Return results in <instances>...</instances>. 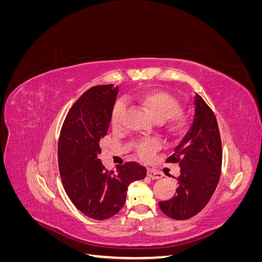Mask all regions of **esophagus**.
Wrapping results in <instances>:
<instances>
[{
    "label": "esophagus",
    "instance_id": "esophagus-1",
    "mask_svg": "<svg viewBox=\"0 0 262 262\" xmlns=\"http://www.w3.org/2000/svg\"><path fill=\"white\" fill-rule=\"evenodd\" d=\"M147 176H148L149 178H152V179H158V178H162V177H163L162 172L157 171V170H155V169H152V168H148V169H147Z\"/></svg>",
    "mask_w": 262,
    "mask_h": 262
}]
</instances>
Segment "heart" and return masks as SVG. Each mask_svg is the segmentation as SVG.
<instances>
[{"instance_id":"heart-1","label":"heart","mask_w":262,"mask_h":262,"mask_svg":"<svg viewBox=\"0 0 262 262\" xmlns=\"http://www.w3.org/2000/svg\"><path fill=\"white\" fill-rule=\"evenodd\" d=\"M131 99L143 108L157 123L165 122L170 133H178L186 125V117L180 113V101L171 94L153 90L133 95ZM124 104L121 100L115 102L110 116L113 126H117L120 121ZM160 147V143L154 140L140 142L137 150L142 158H149Z\"/></svg>"}]
</instances>
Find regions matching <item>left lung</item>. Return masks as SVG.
<instances>
[{
  "label": "left lung",
  "instance_id": "obj_1",
  "mask_svg": "<svg viewBox=\"0 0 262 262\" xmlns=\"http://www.w3.org/2000/svg\"><path fill=\"white\" fill-rule=\"evenodd\" d=\"M193 104L192 124L166 160L180 166L176 194L158 203L163 213L173 220H188L199 213L215 191L221 175L222 142L216 118L198 94Z\"/></svg>",
  "mask_w": 262,
  "mask_h": 262
}]
</instances>
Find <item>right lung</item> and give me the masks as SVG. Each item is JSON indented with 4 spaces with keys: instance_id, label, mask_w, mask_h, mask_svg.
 I'll return each instance as SVG.
<instances>
[{
    "instance_id": "add662e5",
    "label": "right lung",
    "mask_w": 262,
    "mask_h": 262,
    "mask_svg": "<svg viewBox=\"0 0 262 262\" xmlns=\"http://www.w3.org/2000/svg\"><path fill=\"white\" fill-rule=\"evenodd\" d=\"M118 95L113 84L94 86L70 109L58 144L59 170L70 200L83 214L106 220L121 210L131 182L146 176L136 162L107 170L98 158Z\"/></svg>"
}]
</instances>
